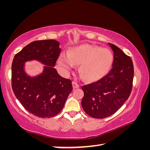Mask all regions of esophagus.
Returning a JSON list of instances; mask_svg holds the SVG:
<instances>
[{
  "label": "esophagus",
  "mask_w": 150,
  "mask_h": 150,
  "mask_svg": "<svg viewBox=\"0 0 150 150\" xmlns=\"http://www.w3.org/2000/svg\"><path fill=\"white\" fill-rule=\"evenodd\" d=\"M72 84H73V88H79L80 87V85H79V84H78V83H77L76 82H75V81H73V82L72 83Z\"/></svg>",
  "instance_id": "esophagus-1"
}]
</instances>
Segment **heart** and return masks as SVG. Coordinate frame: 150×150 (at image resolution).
Listing matches in <instances>:
<instances>
[{"label":"heart","instance_id":"b5f03b06","mask_svg":"<svg viewBox=\"0 0 150 150\" xmlns=\"http://www.w3.org/2000/svg\"><path fill=\"white\" fill-rule=\"evenodd\" d=\"M112 55L106 48L93 45H81L73 47L69 54L63 53L58 59V66L67 73L81 64L79 73L84 79L95 81L104 77L111 67Z\"/></svg>","mask_w":150,"mask_h":150}]
</instances>
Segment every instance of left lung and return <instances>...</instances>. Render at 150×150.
Instances as JSON below:
<instances>
[{
  "label": "left lung",
  "instance_id": "8db88e82",
  "mask_svg": "<svg viewBox=\"0 0 150 150\" xmlns=\"http://www.w3.org/2000/svg\"><path fill=\"white\" fill-rule=\"evenodd\" d=\"M114 59L107 75L83 85L81 105L88 116L102 119L115 114L128 100L133 85L134 65L131 57L112 44Z\"/></svg>",
  "mask_w": 150,
  "mask_h": 150
}]
</instances>
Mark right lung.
Returning a JSON list of instances; mask_svg holds the SVG:
<instances>
[{
  "mask_svg": "<svg viewBox=\"0 0 150 150\" xmlns=\"http://www.w3.org/2000/svg\"><path fill=\"white\" fill-rule=\"evenodd\" d=\"M60 53L56 40H37L15 55L12 63L14 94L28 112L39 118L59 114L73 90L72 81L60 76L54 67ZM32 59L47 65L42 74L35 78L28 76L23 71L24 63Z\"/></svg>",
  "mask_w": 150,
  "mask_h": 150,
  "instance_id": "right-lung-1",
  "label": "right lung"
}]
</instances>
